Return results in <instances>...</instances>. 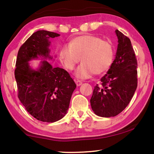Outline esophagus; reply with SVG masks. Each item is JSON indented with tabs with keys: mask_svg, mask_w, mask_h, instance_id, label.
Masks as SVG:
<instances>
[{
	"mask_svg": "<svg viewBox=\"0 0 154 154\" xmlns=\"http://www.w3.org/2000/svg\"><path fill=\"white\" fill-rule=\"evenodd\" d=\"M75 84H76V85H77V86H80V85H81V84H82V81H80V80H75Z\"/></svg>",
	"mask_w": 154,
	"mask_h": 154,
	"instance_id": "obj_1",
	"label": "esophagus"
}]
</instances>
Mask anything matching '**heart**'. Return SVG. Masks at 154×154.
<instances>
[{"mask_svg": "<svg viewBox=\"0 0 154 154\" xmlns=\"http://www.w3.org/2000/svg\"><path fill=\"white\" fill-rule=\"evenodd\" d=\"M114 48L109 41L92 35H83L73 38L59 52L64 66L72 71L80 61L83 62L77 69L75 75L88 79L93 74L99 75L110 68L114 59Z\"/></svg>", "mask_w": 154, "mask_h": 154, "instance_id": "1", "label": "heart"}]
</instances>
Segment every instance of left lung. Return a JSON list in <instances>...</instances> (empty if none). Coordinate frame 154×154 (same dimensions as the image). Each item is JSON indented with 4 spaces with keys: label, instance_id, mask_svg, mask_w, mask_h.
Wrapping results in <instances>:
<instances>
[{
    "label": "left lung",
    "instance_id": "1",
    "mask_svg": "<svg viewBox=\"0 0 154 154\" xmlns=\"http://www.w3.org/2000/svg\"><path fill=\"white\" fill-rule=\"evenodd\" d=\"M119 44L110 69L97 84L90 99L94 113L101 117L116 116L126 108L137 87V62L130 38L116 31Z\"/></svg>",
    "mask_w": 154,
    "mask_h": 154
}]
</instances>
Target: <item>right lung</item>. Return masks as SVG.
Returning a JSON list of instances; mask_svg holds the SVG:
<instances>
[{
  "instance_id": "right-lung-1",
  "label": "right lung",
  "mask_w": 154,
  "mask_h": 154,
  "mask_svg": "<svg viewBox=\"0 0 154 154\" xmlns=\"http://www.w3.org/2000/svg\"><path fill=\"white\" fill-rule=\"evenodd\" d=\"M59 35L44 30L33 33L19 50L14 69L19 100L33 117L47 123L64 116L76 85L66 70L47 60L38 71L31 69L28 62L38 56L50 57L49 39Z\"/></svg>"
}]
</instances>
